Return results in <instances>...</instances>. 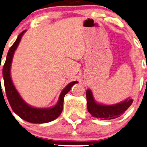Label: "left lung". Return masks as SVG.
<instances>
[{
  "label": "left lung",
  "instance_id": "1",
  "mask_svg": "<svg viewBox=\"0 0 147 147\" xmlns=\"http://www.w3.org/2000/svg\"><path fill=\"white\" fill-rule=\"evenodd\" d=\"M86 95L89 113L94 118H100L101 120H111L118 118L125 112L133 102L132 98H127L118 104L106 106L98 104L94 101L92 91L89 89L86 90Z\"/></svg>",
  "mask_w": 147,
  "mask_h": 147
}]
</instances>
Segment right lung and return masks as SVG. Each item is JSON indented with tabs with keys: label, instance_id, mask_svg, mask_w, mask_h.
Returning a JSON list of instances; mask_svg holds the SVG:
<instances>
[{
	"label": "right lung",
	"instance_id": "add662e5",
	"mask_svg": "<svg viewBox=\"0 0 147 147\" xmlns=\"http://www.w3.org/2000/svg\"><path fill=\"white\" fill-rule=\"evenodd\" d=\"M25 31H23L19 34L16 41L10 48L6 58L3 67V76L4 80L5 89L6 96L9 103L11 106L12 111L22 119L25 121L32 123H46L53 121L61 115L63 108V101L65 94L68 93L71 87L78 82H72L62 91L59 96L58 103L55 106L51 109H36L29 106L24 101L16 89L13 85L11 78H10V66L15 51L16 50L22 36L24 34Z\"/></svg>",
	"mask_w": 147,
	"mask_h": 147
}]
</instances>
